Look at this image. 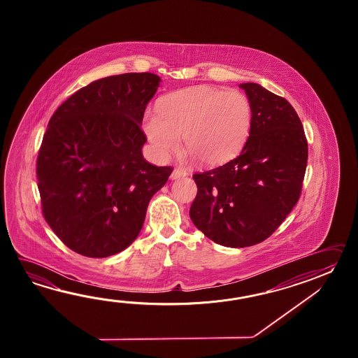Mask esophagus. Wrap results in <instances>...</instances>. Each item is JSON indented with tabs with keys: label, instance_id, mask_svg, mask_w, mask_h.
Wrapping results in <instances>:
<instances>
[{
	"label": "esophagus",
	"instance_id": "esophagus-1",
	"mask_svg": "<svg viewBox=\"0 0 358 358\" xmlns=\"http://www.w3.org/2000/svg\"><path fill=\"white\" fill-rule=\"evenodd\" d=\"M187 176V171H182L180 169H174V171L171 173V179H179V178H182V176Z\"/></svg>",
	"mask_w": 358,
	"mask_h": 358
}]
</instances>
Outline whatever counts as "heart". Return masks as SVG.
<instances>
[{"label":"heart","mask_w":358,"mask_h":358,"mask_svg":"<svg viewBox=\"0 0 358 358\" xmlns=\"http://www.w3.org/2000/svg\"><path fill=\"white\" fill-rule=\"evenodd\" d=\"M251 101L239 91L201 85L162 99L159 114L147 113L143 129L161 159L182 142L205 165H221L236 157L251 133Z\"/></svg>","instance_id":"obj_1"}]
</instances>
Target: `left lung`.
Wrapping results in <instances>:
<instances>
[{
  "mask_svg": "<svg viewBox=\"0 0 358 358\" xmlns=\"http://www.w3.org/2000/svg\"><path fill=\"white\" fill-rule=\"evenodd\" d=\"M251 101L253 122L243 150L219 168L193 176V224L215 243L243 248L280 227L299 199L308 147L289 102L256 83L239 85Z\"/></svg>",
  "mask_w": 358,
  "mask_h": 358,
  "instance_id": "8db88e82",
  "label": "left lung"
}]
</instances>
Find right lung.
Masks as SVG:
<instances>
[{
    "mask_svg": "<svg viewBox=\"0 0 358 358\" xmlns=\"http://www.w3.org/2000/svg\"><path fill=\"white\" fill-rule=\"evenodd\" d=\"M159 84L152 73L102 78L50 119L37 157L42 213L79 255L102 259L129 247L151 198L173 173L142 155L141 124Z\"/></svg>",
    "mask_w": 358,
    "mask_h": 358,
    "instance_id": "obj_1",
    "label": "right lung"
}]
</instances>
